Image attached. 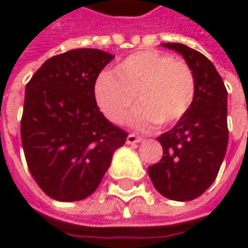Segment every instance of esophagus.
Here are the masks:
<instances>
[{
	"instance_id": "esophagus-1",
	"label": "esophagus",
	"mask_w": 248,
	"mask_h": 248,
	"mask_svg": "<svg viewBox=\"0 0 248 248\" xmlns=\"http://www.w3.org/2000/svg\"><path fill=\"white\" fill-rule=\"evenodd\" d=\"M140 140H142V138H140V136H136V135H133V133L127 135V138H126V143H129V145L139 143Z\"/></svg>"
}]
</instances>
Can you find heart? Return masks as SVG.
<instances>
[{
	"mask_svg": "<svg viewBox=\"0 0 248 248\" xmlns=\"http://www.w3.org/2000/svg\"><path fill=\"white\" fill-rule=\"evenodd\" d=\"M138 99L130 124L145 129L152 124H172L191 108L195 97V76L181 60L156 50L130 54L112 72L97 77L94 96L100 110L113 124H121Z\"/></svg>",
	"mask_w": 248,
	"mask_h": 248,
	"instance_id": "heart-1",
	"label": "heart"
}]
</instances>
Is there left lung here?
Here are the masks:
<instances>
[{
	"mask_svg": "<svg viewBox=\"0 0 248 248\" xmlns=\"http://www.w3.org/2000/svg\"><path fill=\"white\" fill-rule=\"evenodd\" d=\"M179 53L195 76L189 110L158 140L164 156L148 168L156 191L173 201H191L217 178L228 143L227 90L214 64L200 51L179 43H162Z\"/></svg>",
	"mask_w": 248,
	"mask_h": 248,
	"instance_id": "left-lung-1",
	"label": "left lung"
}]
</instances>
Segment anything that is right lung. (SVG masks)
<instances>
[{"label": "right lung", "instance_id": "obj_1", "mask_svg": "<svg viewBox=\"0 0 248 248\" xmlns=\"http://www.w3.org/2000/svg\"><path fill=\"white\" fill-rule=\"evenodd\" d=\"M113 54L76 48L43 63L25 86L21 140L28 170L53 200L92 195L127 133L99 110L94 83Z\"/></svg>", "mask_w": 248, "mask_h": 248}]
</instances>
